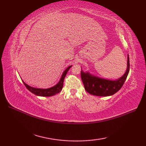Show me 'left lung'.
Wrapping results in <instances>:
<instances>
[{"label": "left lung", "mask_w": 146, "mask_h": 146, "mask_svg": "<svg viewBox=\"0 0 146 146\" xmlns=\"http://www.w3.org/2000/svg\"><path fill=\"white\" fill-rule=\"evenodd\" d=\"M130 69L129 57L127 59V68L120 78L115 81H111L106 79H102L98 77L91 75L88 72L84 73L81 71V78L86 91L90 94L100 97H107L115 94L122 88L127 77Z\"/></svg>", "instance_id": "8db88e82"}]
</instances>
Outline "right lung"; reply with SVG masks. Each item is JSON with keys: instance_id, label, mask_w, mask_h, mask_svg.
<instances>
[{"instance_id": "obj_1", "label": "right lung", "mask_w": 146, "mask_h": 146, "mask_svg": "<svg viewBox=\"0 0 146 146\" xmlns=\"http://www.w3.org/2000/svg\"><path fill=\"white\" fill-rule=\"evenodd\" d=\"M71 67V66L68 67L66 70L64 71V72L62 75L61 79L60 80V82H58V84L56 85L55 86H52L51 88H47V89H41V88H35L31 87L29 85H27L26 83H24L23 81L24 85H25L26 88L29 91H30L33 94H35L36 95L38 96H41V97H51V96H53L56 94L60 93L62 88H63V82L64 80V77L66 75L67 72L69 70L70 68Z\"/></svg>"}]
</instances>
